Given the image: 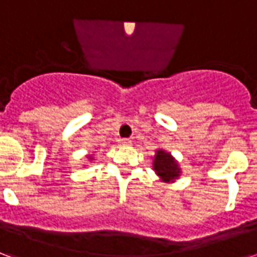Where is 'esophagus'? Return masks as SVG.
Instances as JSON below:
<instances>
[{
	"instance_id": "34e87169",
	"label": "esophagus",
	"mask_w": 257,
	"mask_h": 257,
	"mask_svg": "<svg viewBox=\"0 0 257 257\" xmlns=\"http://www.w3.org/2000/svg\"><path fill=\"white\" fill-rule=\"evenodd\" d=\"M131 143H132V142H131L129 139H121V140H119V145H121V146H129Z\"/></svg>"
}]
</instances>
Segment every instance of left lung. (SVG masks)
I'll return each instance as SVG.
<instances>
[{
	"mask_svg": "<svg viewBox=\"0 0 257 257\" xmlns=\"http://www.w3.org/2000/svg\"><path fill=\"white\" fill-rule=\"evenodd\" d=\"M153 169L164 183H173L182 175V168L176 158L164 149L156 150V156L153 157Z\"/></svg>",
	"mask_w": 257,
	"mask_h": 257,
	"instance_id": "left-lung-1",
	"label": "left lung"
}]
</instances>
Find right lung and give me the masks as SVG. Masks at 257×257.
<instances>
[{
	"label": "right lung",
	"mask_w": 257,
	"mask_h": 257,
	"mask_svg": "<svg viewBox=\"0 0 257 257\" xmlns=\"http://www.w3.org/2000/svg\"><path fill=\"white\" fill-rule=\"evenodd\" d=\"M86 158H88V161L89 162H93L95 161V154H88V156H86Z\"/></svg>",
	"instance_id": "add662e5"
}]
</instances>
